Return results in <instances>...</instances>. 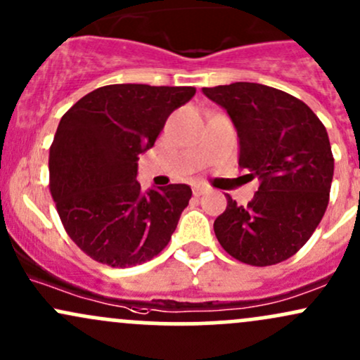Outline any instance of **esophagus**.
I'll return each instance as SVG.
<instances>
[{
  "instance_id": "34e87169",
  "label": "esophagus",
  "mask_w": 360,
  "mask_h": 360,
  "mask_svg": "<svg viewBox=\"0 0 360 360\" xmlns=\"http://www.w3.org/2000/svg\"><path fill=\"white\" fill-rule=\"evenodd\" d=\"M193 193H195V196L207 195V193H208V188H205V186H196L195 189H193Z\"/></svg>"
}]
</instances>
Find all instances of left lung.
I'll use <instances>...</instances> for the list:
<instances>
[{
	"mask_svg": "<svg viewBox=\"0 0 360 360\" xmlns=\"http://www.w3.org/2000/svg\"><path fill=\"white\" fill-rule=\"evenodd\" d=\"M238 129L239 167L258 177L246 207L231 196L213 224L232 258L270 266L285 262L309 240L330 201L333 153L318 116L282 90L250 82L205 86Z\"/></svg>",
	"mask_w": 360,
	"mask_h": 360,
	"instance_id": "left-lung-1",
	"label": "left lung"
}]
</instances>
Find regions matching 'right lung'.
<instances>
[{
    "mask_svg": "<svg viewBox=\"0 0 360 360\" xmlns=\"http://www.w3.org/2000/svg\"><path fill=\"white\" fill-rule=\"evenodd\" d=\"M195 94V86L105 85L61 117L49 148V189L66 234L92 259L135 266L169 244L191 188L145 193L136 162Z\"/></svg>",
    "mask_w": 360,
    "mask_h": 360,
    "instance_id": "1",
    "label": "right lung"
}]
</instances>
